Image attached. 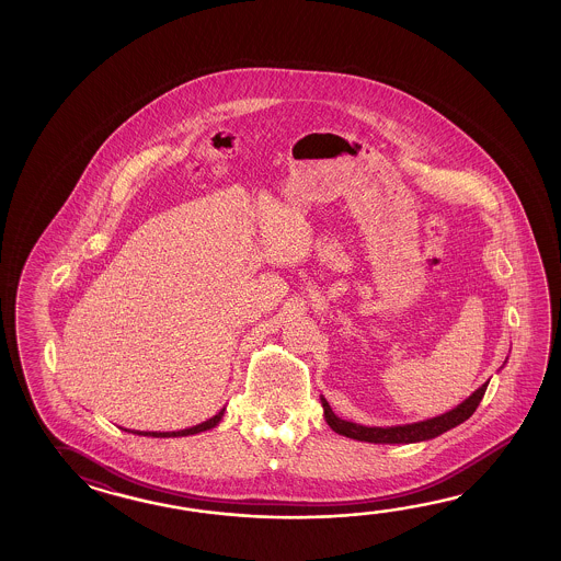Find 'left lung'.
Masks as SVG:
<instances>
[{
  "instance_id": "obj_1",
  "label": "left lung",
  "mask_w": 561,
  "mask_h": 561,
  "mask_svg": "<svg viewBox=\"0 0 561 561\" xmlns=\"http://www.w3.org/2000/svg\"><path fill=\"white\" fill-rule=\"evenodd\" d=\"M488 389V382L481 385L477 391L469 394L463 403L443 413L439 417L425 419L419 423H409V425H394V427H367V425H358L353 421H345V419L336 417L333 409L329 405V401L321 394L322 411H324V421L329 423V427L345 435L348 439H357V442L367 443H419L430 442L439 437L445 431L454 430L457 425H461L463 421L471 417L476 413L477 407L481 403L483 394Z\"/></svg>"
}]
</instances>
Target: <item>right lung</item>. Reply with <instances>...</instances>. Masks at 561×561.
<instances>
[{"instance_id": "1", "label": "right lung", "mask_w": 561, "mask_h": 561, "mask_svg": "<svg viewBox=\"0 0 561 561\" xmlns=\"http://www.w3.org/2000/svg\"><path fill=\"white\" fill-rule=\"evenodd\" d=\"M225 411H227V407H222L218 413H216L215 417L208 419V421H204L201 425H194V427H188V430L182 431H167V433H156V431H128V433H134V435H148V437H186V435H194V433H201V431H208L216 427L218 423H220V419L225 415Z\"/></svg>"}]
</instances>
